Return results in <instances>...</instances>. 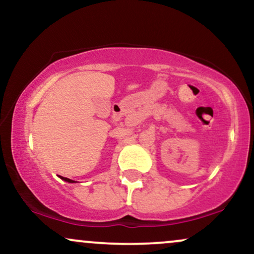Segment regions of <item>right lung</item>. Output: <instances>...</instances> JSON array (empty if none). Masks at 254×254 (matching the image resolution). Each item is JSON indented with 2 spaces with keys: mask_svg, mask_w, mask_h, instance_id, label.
<instances>
[{
  "mask_svg": "<svg viewBox=\"0 0 254 254\" xmlns=\"http://www.w3.org/2000/svg\"><path fill=\"white\" fill-rule=\"evenodd\" d=\"M62 180H64L65 182H68V183H73V182H74L72 180H68V178H65V177H62Z\"/></svg>",
  "mask_w": 254,
  "mask_h": 254,
  "instance_id": "right-lung-1",
  "label": "right lung"
}]
</instances>
